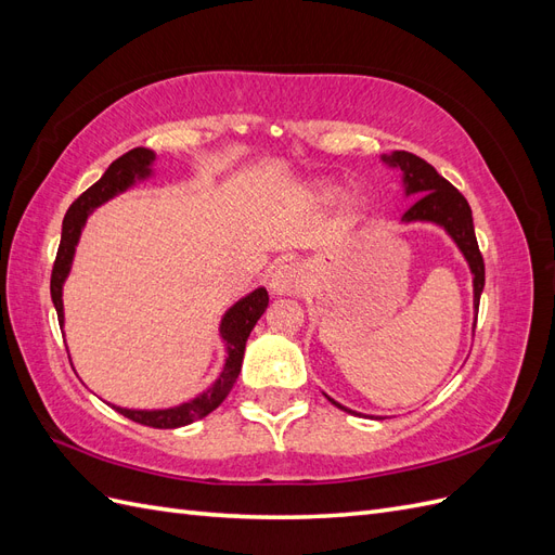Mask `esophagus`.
Listing matches in <instances>:
<instances>
[{
    "instance_id": "esophagus-1",
    "label": "esophagus",
    "mask_w": 555,
    "mask_h": 555,
    "mask_svg": "<svg viewBox=\"0 0 555 555\" xmlns=\"http://www.w3.org/2000/svg\"><path fill=\"white\" fill-rule=\"evenodd\" d=\"M308 284V268L298 261H287L275 268L271 282H268V289H271L273 296H300L306 294Z\"/></svg>"
}]
</instances>
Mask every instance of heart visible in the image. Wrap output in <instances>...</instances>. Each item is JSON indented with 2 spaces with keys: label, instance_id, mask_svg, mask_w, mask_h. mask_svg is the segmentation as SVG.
Here are the masks:
<instances>
[{
  "label": "heart",
  "instance_id": "heart-1",
  "mask_svg": "<svg viewBox=\"0 0 555 555\" xmlns=\"http://www.w3.org/2000/svg\"><path fill=\"white\" fill-rule=\"evenodd\" d=\"M333 194V182L326 180H310L298 188V196L306 201V204H324V201ZM365 217V198L359 192H345L338 204H335L333 222L343 231L357 229Z\"/></svg>",
  "mask_w": 555,
  "mask_h": 555
}]
</instances>
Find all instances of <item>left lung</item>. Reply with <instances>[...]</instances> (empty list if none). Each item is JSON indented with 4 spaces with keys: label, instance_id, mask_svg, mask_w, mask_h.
<instances>
[{
    "label": "left lung",
    "instance_id": "left-lung-1",
    "mask_svg": "<svg viewBox=\"0 0 555 555\" xmlns=\"http://www.w3.org/2000/svg\"><path fill=\"white\" fill-rule=\"evenodd\" d=\"M382 162L389 166V169L400 171V188L402 196L414 198V204L402 215V224H435L440 227L447 236L453 241L463 255L469 273H473V310H475V324H477V312H479V298L483 292V259L477 245L475 236V224H473V210H469L465 196L447 182L438 171L433 169L428 162L416 157L405 150H396L391 155H382ZM473 324V333H475ZM326 396V393H324ZM335 408L347 412V414H359L340 405L338 400L326 396Z\"/></svg>",
    "mask_w": 555,
    "mask_h": 555
}]
</instances>
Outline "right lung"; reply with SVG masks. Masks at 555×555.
<instances>
[{"instance_id": "1", "label": "right lung", "mask_w": 555, "mask_h": 555, "mask_svg": "<svg viewBox=\"0 0 555 555\" xmlns=\"http://www.w3.org/2000/svg\"><path fill=\"white\" fill-rule=\"evenodd\" d=\"M155 162L157 155L147 147H133L127 155L120 159H115L106 173L99 178L90 190L82 192L72 208L66 210L64 222H62V238H60V249H57V259L53 266V278H50V298H53V306L57 310L60 319V328H64V304H62V289L64 282L72 273L74 257H76V247L80 241V233L88 224V217L99 208L104 206L106 201L115 198L117 194H125L131 190L137 182L150 180L155 176ZM268 308V292L263 287H257L255 292H249L247 296L238 298L224 314L220 322V338L227 347V359L220 377H217L204 393H198L196 398L180 402L176 408H166V410H127L120 405H108L125 414L127 418L150 428H180L188 426L192 422H198V418L208 416L215 408L222 405V400L229 396L233 389V384L238 379L241 365H243V354H245V343L249 338L251 328L257 326L261 314Z\"/></svg>"}]
</instances>
